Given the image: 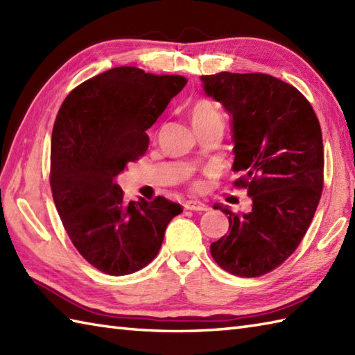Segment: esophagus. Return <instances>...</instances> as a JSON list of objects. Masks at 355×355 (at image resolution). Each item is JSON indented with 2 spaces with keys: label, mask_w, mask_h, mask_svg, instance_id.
Wrapping results in <instances>:
<instances>
[{
  "label": "esophagus",
  "mask_w": 355,
  "mask_h": 355,
  "mask_svg": "<svg viewBox=\"0 0 355 355\" xmlns=\"http://www.w3.org/2000/svg\"><path fill=\"white\" fill-rule=\"evenodd\" d=\"M184 209L186 210H193V212H205V210H207L209 207L201 201H186Z\"/></svg>",
  "instance_id": "34e87169"
}]
</instances>
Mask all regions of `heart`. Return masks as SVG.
<instances>
[{
  "mask_svg": "<svg viewBox=\"0 0 355 355\" xmlns=\"http://www.w3.org/2000/svg\"><path fill=\"white\" fill-rule=\"evenodd\" d=\"M189 116H191V122L193 128H198L206 125L209 122H212V120L220 117L218 114V111L215 110V107L209 101H197L189 111Z\"/></svg>",
  "mask_w": 355,
  "mask_h": 355,
  "instance_id": "b5f03b06",
  "label": "heart"
}]
</instances>
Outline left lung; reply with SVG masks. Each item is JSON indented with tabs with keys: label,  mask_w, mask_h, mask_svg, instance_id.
<instances>
[{
	"label": "left lung",
	"mask_w": 355,
	"mask_h": 355,
	"mask_svg": "<svg viewBox=\"0 0 355 355\" xmlns=\"http://www.w3.org/2000/svg\"><path fill=\"white\" fill-rule=\"evenodd\" d=\"M205 93L232 117L233 172L252 210L229 215L230 232L210 244L218 266L241 277L268 273L302 241L323 187L319 120L299 89L262 73L201 76Z\"/></svg>",
	"instance_id": "obj_1"
}]
</instances>
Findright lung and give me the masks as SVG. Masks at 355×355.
Returning a JSON list of instances; mask_svg holds the SVG:
<instances>
[{
  "label": "right lung",
  "mask_w": 355,
  "mask_h": 355,
  "mask_svg": "<svg viewBox=\"0 0 355 355\" xmlns=\"http://www.w3.org/2000/svg\"><path fill=\"white\" fill-rule=\"evenodd\" d=\"M186 84L175 74L116 67L74 88L58 112L53 200L74 247L103 273L123 276L146 267L169 221L183 212L164 197L125 202L116 178L145 153L146 131Z\"/></svg>",
  "instance_id": "right-lung-1"
}]
</instances>
